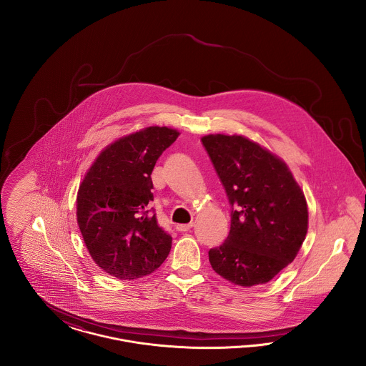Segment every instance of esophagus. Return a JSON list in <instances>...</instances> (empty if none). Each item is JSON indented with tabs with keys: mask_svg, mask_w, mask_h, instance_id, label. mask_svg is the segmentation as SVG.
Listing matches in <instances>:
<instances>
[{
	"mask_svg": "<svg viewBox=\"0 0 366 366\" xmlns=\"http://www.w3.org/2000/svg\"><path fill=\"white\" fill-rule=\"evenodd\" d=\"M192 227H193V224H185V225L181 224V225H177L175 229H177L178 232H188Z\"/></svg>",
	"mask_w": 366,
	"mask_h": 366,
	"instance_id": "1",
	"label": "esophagus"
}]
</instances>
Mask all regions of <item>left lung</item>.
Returning a JSON list of instances; mask_svg holds the SVG:
<instances>
[{
	"mask_svg": "<svg viewBox=\"0 0 366 366\" xmlns=\"http://www.w3.org/2000/svg\"><path fill=\"white\" fill-rule=\"evenodd\" d=\"M230 211L227 240L211 248L212 269L227 281L264 284L295 259L307 233V204L287 164L242 136L202 139Z\"/></svg>",
	"mask_w": 366,
	"mask_h": 366,
	"instance_id": "1",
	"label": "left lung"
}]
</instances>
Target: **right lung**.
Here are the masks:
<instances>
[{"label":"right lung","mask_w":366,"mask_h":366,"mask_svg":"<svg viewBox=\"0 0 366 366\" xmlns=\"http://www.w3.org/2000/svg\"><path fill=\"white\" fill-rule=\"evenodd\" d=\"M179 133L151 126L112 142L89 169L76 197L87 251L105 273L134 280L155 272L172 249L157 224L152 170Z\"/></svg>","instance_id":"1"}]
</instances>
